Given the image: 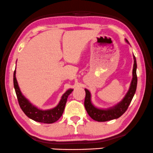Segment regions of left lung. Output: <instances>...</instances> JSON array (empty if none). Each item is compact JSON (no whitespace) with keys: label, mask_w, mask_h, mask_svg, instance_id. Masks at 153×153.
Segmentation results:
<instances>
[{"label":"left lung","mask_w":153,"mask_h":153,"mask_svg":"<svg viewBox=\"0 0 153 153\" xmlns=\"http://www.w3.org/2000/svg\"><path fill=\"white\" fill-rule=\"evenodd\" d=\"M133 57L134 66L133 71H132V76H133V77H132V82H131L130 89H129L126 96L123 100V101L120 102L115 107H114L112 109H107V110L96 108V107L92 105L91 102L90 92L87 89H85L86 96L85 100H84V107H85V109L87 110L88 114L95 121L106 122L114 119H117V118L121 117L124 113L126 112L131 101H132V98H133L136 89H137V73H136L137 62H136L135 56H133Z\"/></svg>","instance_id":"1"}]
</instances>
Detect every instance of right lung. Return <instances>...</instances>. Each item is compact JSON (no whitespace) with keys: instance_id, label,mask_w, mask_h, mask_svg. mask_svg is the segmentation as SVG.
<instances>
[{"instance_id":"add662e5","label":"right lung","mask_w":153,"mask_h":153,"mask_svg":"<svg viewBox=\"0 0 153 153\" xmlns=\"http://www.w3.org/2000/svg\"><path fill=\"white\" fill-rule=\"evenodd\" d=\"M13 84L20 107L22 109L23 112L25 113V114L28 117L30 118L34 121L41 123H53L62 117L64 108H65L68 96L73 91V89H69V90L66 91L63 94L60 102L55 108L48 109V110H40V109H37L36 107L32 105L21 94L16 78V70L14 71L13 74Z\"/></svg>"}]
</instances>
